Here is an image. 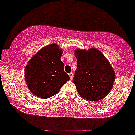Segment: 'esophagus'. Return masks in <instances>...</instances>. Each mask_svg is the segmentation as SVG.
<instances>
[{"label": "esophagus", "instance_id": "34e87169", "mask_svg": "<svg viewBox=\"0 0 135 135\" xmlns=\"http://www.w3.org/2000/svg\"><path fill=\"white\" fill-rule=\"evenodd\" d=\"M69 76H70V80H72V79H73V72H70V73H69Z\"/></svg>", "mask_w": 135, "mask_h": 135}]
</instances>
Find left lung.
<instances>
[{
    "instance_id": "obj_1",
    "label": "left lung",
    "mask_w": 135,
    "mask_h": 135,
    "mask_svg": "<svg viewBox=\"0 0 135 135\" xmlns=\"http://www.w3.org/2000/svg\"><path fill=\"white\" fill-rule=\"evenodd\" d=\"M77 68L73 83L83 99L97 101L105 97L115 80V73L109 60L98 49H76Z\"/></svg>"
}]
</instances>
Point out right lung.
<instances>
[{"label":"right lung","instance_id":"obj_1","mask_svg":"<svg viewBox=\"0 0 135 135\" xmlns=\"http://www.w3.org/2000/svg\"><path fill=\"white\" fill-rule=\"evenodd\" d=\"M62 50L57 44H50L38 51L25 70V81L31 93L42 99L57 94L70 79L60 60Z\"/></svg>","mask_w":135,"mask_h":135}]
</instances>
